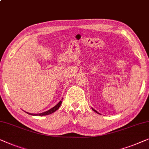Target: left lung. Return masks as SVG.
Listing matches in <instances>:
<instances>
[{"instance_id":"left-lung-1","label":"left lung","mask_w":149,"mask_h":149,"mask_svg":"<svg viewBox=\"0 0 149 149\" xmlns=\"http://www.w3.org/2000/svg\"><path fill=\"white\" fill-rule=\"evenodd\" d=\"M92 109H93V111H95V112H96V113H98L97 112V111H96L95 110V109H94L93 108H92Z\"/></svg>"}]
</instances>
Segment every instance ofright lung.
<instances>
[{
	"label": "right lung",
	"mask_w": 149,
	"mask_h": 149,
	"mask_svg": "<svg viewBox=\"0 0 149 149\" xmlns=\"http://www.w3.org/2000/svg\"><path fill=\"white\" fill-rule=\"evenodd\" d=\"M61 102L62 101L61 100V101L58 102V103L56 104V105H55L54 107H53L52 109H49V111H45L44 113H38V114H32V113H27L30 114L31 115V116H47V115H49V114H51L53 113H54V111H56V110L58 109V108H59V107L61 106Z\"/></svg>",
	"instance_id": "obj_1"
}]
</instances>
